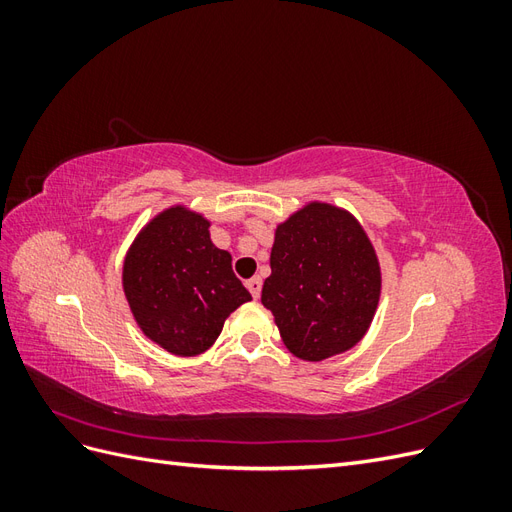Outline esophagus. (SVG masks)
Wrapping results in <instances>:
<instances>
[{
	"mask_svg": "<svg viewBox=\"0 0 512 512\" xmlns=\"http://www.w3.org/2000/svg\"><path fill=\"white\" fill-rule=\"evenodd\" d=\"M245 288L250 290V294H252L254 299H258L260 297V290H262V282L258 280V277H252V280L245 282Z\"/></svg>",
	"mask_w": 512,
	"mask_h": 512,
	"instance_id": "esophagus-1",
	"label": "esophagus"
}]
</instances>
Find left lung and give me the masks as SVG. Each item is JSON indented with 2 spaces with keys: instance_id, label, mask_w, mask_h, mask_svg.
<instances>
[{
  "instance_id": "8db88e82",
  "label": "left lung",
  "mask_w": 512,
  "mask_h": 512,
  "mask_svg": "<svg viewBox=\"0 0 512 512\" xmlns=\"http://www.w3.org/2000/svg\"><path fill=\"white\" fill-rule=\"evenodd\" d=\"M378 297V258L352 215L314 203L277 226L260 301L299 359L322 361L352 348Z\"/></svg>"
}]
</instances>
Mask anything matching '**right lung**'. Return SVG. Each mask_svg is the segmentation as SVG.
<instances>
[{
  "label": "right lung",
  "instance_id": "obj_1",
  "mask_svg": "<svg viewBox=\"0 0 512 512\" xmlns=\"http://www.w3.org/2000/svg\"><path fill=\"white\" fill-rule=\"evenodd\" d=\"M230 260L211 243L203 215L181 207L158 215L123 267V290L145 335L173 354L205 352L228 314L252 301Z\"/></svg>",
  "mask_w": 512,
  "mask_h": 512
}]
</instances>
